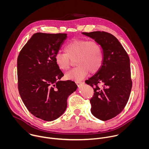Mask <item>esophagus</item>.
Wrapping results in <instances>:
<instances>
[{
    "label": "esophagus",
    "mask_w": 149,
    "mask_h": 149,
    "mask_svg": "<svg viewBox=\"0 0 149 149\" xmlns=\"http://www.w3.org/2000/svg\"><path fill=\"white\" fill-rule=\"evenodd\" d=\"M75 83L77 84V85L78 86H79L80 85H81V84L82 83V81H75Z\"/></svg>",
    "instance_id": "obj_1"
}]
</instances>
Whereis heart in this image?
Listing matches in <instances>:
<instances>
[{
  "label": "heart",
  "instance_id": "obj_1",
  "mask_svg": "<svg viewBox=\"0 0 149 149\" xmlns=\"http://www.w3.org/2000/svg\"><path fill=\"white\" fill-rule=\"evenodd\" d=\"M64 52H58L55 56L56 64L62 71L68 70L75 61L77 67L65 74L68 79L79 81L88 72L95 74L100 69L103 61L100 45L94 40L74 39L66 44Z\"/></svg>",
  "mask_w": 149,
  "mask_h": 149
}]
</instances>
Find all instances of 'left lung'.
Listing matches in <instances>:
<instances>
[{
    "label": "left lung",
    "mask_w": 149,
    "mask_h": 149,
    "mask_svg": "<svg viewBox=\"0 0 149 149\" xmlns=\"http://www.w3.org/2000/svg\"><path fill=\"white\" fill-rule=\"evenodd\" d=\"M82 33L94 39L102 50L100 69L86 83L94 92L90 101L91 113L101 120L107 121L120 114L129 99L132 87L130 58L111 33L103 31Z\"/></svg>",
    "instance_id": "8db88e82"
}]
</instances>
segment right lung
Instances as JSON below:
<instances>
[{
    "label": "right lung",
    "mask_w": 149,
    "mask_h": 149,
    "mask_svg": "<svg viewBox=\"0 0 149 149\" xmlns=\"http://www.w3.org/2000/svg\"><path fill=\"white\" fill-rule=\"evenodd\" d=\"M67 38V33H36L17 57L20 97L32 114L44 121L56 120L64 113L68 96L78 87L71 80L59 81L63 74L55 61Z\"/></svg>",
    "instance_id": "obj_1"
}]
</instances>
